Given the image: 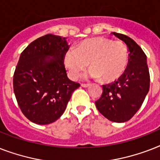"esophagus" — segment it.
<instances>
[{
  "label": "esophagus",
  "instance_id": "esophagus-1",
  "mask_svg": "<svg viewBox=\"0 0 160 160\" xmlns=\"http://www.w3.org/2000/svg\"><path fill=\"white\" fill-rule=\"evenodd\" d=\"M81 86L84 88H87V87H90V84H81Z\"/></svg>",
  "mask_w": 160,
  "mask_h": 160
}]
</instances>
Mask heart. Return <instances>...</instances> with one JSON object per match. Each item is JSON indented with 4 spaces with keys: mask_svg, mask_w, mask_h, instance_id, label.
I'll list each match as a JSON object with an SVG mask.
<instances>
[{
    "mask_svg": "<svg viewBox=\"0 0 160 160\" xmlns=\"http://www.w3.org/2000/svg\"><path fill=\"white\" fill-rule=\"evenodd\" d=\"M89 76L112 83L124 75L129 64V51L121 41L106 37L89 39L68 49L64 55V65L70 79L76 80L89 65Z\"/></svg>",
    "mask_w": 160,
    "mask_h": 160,
    "instance_id": "obj_1",
    "label": "heart"
}]
</instances>
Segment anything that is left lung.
<instances>
[{"label": "left lung", "mask_w": 160, "mask_h": 160, "mask_svg": "<svg viewBox=\"0 0 160 160\" xmlns=\"http://www.w3.org/2000/svg\"><path fill=\"white\" fill-rule=\"evenodd\" d=\"M129 49V64L124 75L114 83L102 85L101 97L95 101L100 114L113 122L128 121L141 107L149 90L150 76L146 55L140 46L123 34L112 32Z\"/></svg>", "instance_id": "8db88e82"}]
</instances>
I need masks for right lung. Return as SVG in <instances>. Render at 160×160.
Returning a JSON list of instances; mask_svg holds the SVG:
<instances>
[{
    "instance_id": "obj_1",
    "label": "right lung",
    "mask_w": 160,
    "mask_h": 160,
    "mask_svg": "<svg viewBox=\"0 0 160 160\" xmlns=\"http://www.w3.org/2000/svg\"><path fill=\"white\" fill-rule=\"evenodd\" d=\"M65 37L47 34L31 42L21 54L13 75L16 100L25 116L37 124L57 120L79 83L69 80L64 55Z\"/></svg>"
}]
</instances>
